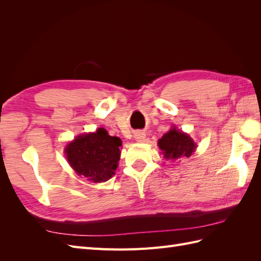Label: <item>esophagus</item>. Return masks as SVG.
Returning <instances> with one entry per match:
<instances>
[{
	"label": "esophagus",
	"instance_id": "obj_1",
	"mask_svg": "<svg viewBox=\"0 0 261 261\" xmlns=\"http://www.w3.org/2000/svg\"><path fill=\"white\" fill-rule=\"evenodd\" d=\"M135 139L138 141V143H143L146 138V134L144 132H136L135 133Z\"/></svg>",
	"mask_w": 261,
	"mask_h": 261
}]
</instances>
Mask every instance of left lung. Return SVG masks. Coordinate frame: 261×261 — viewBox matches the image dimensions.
I'll return each mask as SVG.
<instances>
[{
	"instance_id": "obj_1",
	"label": "left lung",
	"mask_w": 261,
	"mask_h": 261,
	"mask_svg": "<svg viewBox=\"0 0 261 261\" xmlns=\"http://www.w3.org/2000/svg\"><path fill=\"white\" fill-rule=\"evenodd\" d=\"M164 158L168 160H177L189 158L196 149V143L186 133L178 130L175 126L165 133L158 141Z\"/></svg>"
}]
</instances>
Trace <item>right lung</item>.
<instances>
[{
    "label": "right lung",
    "mask_w": 261,
    "mask_h": 261,
    "mask_svg": "<svg viewBox=\"0 0 261 261\" xmlns=\"http://www.w3.org/2000/svg\"><path fill=\"white\" fill-rule=\"evenodd\" d=\"M121 146L120 138L110 136L105 128H98L96 133L77 136L66 146L65 153L77 175L93 183H102L114 175Z\"/></svg>",
    "instance_id": "add662e5"
}]
</instances>
